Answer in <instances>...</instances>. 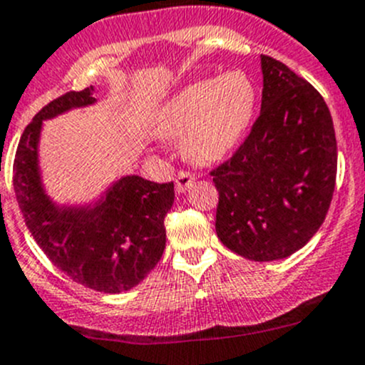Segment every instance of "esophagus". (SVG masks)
I'll return each instance as SVG.
<instances>
[{
	"instance_id": "esophagus-1",
	"label": "esophagus",
	"mask_w": 365,
	"mask_h": 365,
	"mask_svg": "<svg viewBox=\"0 0 365 365\" xmlns=\"http://www.w3.org/2000/svg\"><path fill=\"white\" fill-rule=\"evenodd\" d=\"M193 180H195V175H193V173L186 172V170H180V172L177 173V177H175L177 193H185L186 190H188L190 186L193 185Z\"/></svg>"
}]
</instances>
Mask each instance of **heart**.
Returning a JSON list of instances; mask_svg holds the SVG:
<instances>
[{
    "label": "heart",
    "mask_w": 365,
    "mask_h": 365,
    "mask_svg": "<svg viewBox=\"0 0 365 365\" xmlns=\"http://www.w3.org/2000/svg\"><path fill=\"white\" fill-rule=\"evenodd\" d=\"M256 86L244 71L204 78L170 96L152 121L155 136H182V152L199 165H213L231 154L256 110Z\"/></svg>",
    "instance_id": "1"
}]
</instances>
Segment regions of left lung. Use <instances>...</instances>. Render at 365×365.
<instances>
[{
	"label": "left lung",
	"mask_w": 365,
	"mask_h": 365,
	"mask_svg": "<svg viewBox=\"0 0 365 365\" xmlns=\"http://www.w3.org/2000/svg\"><path fill=\"white\" fill-rule=\"evenodd\" d=\"M262 113L237 152L211 170L217 235L255 262L287 258L324 222L336 177L331 114L317 89L262 55Z\"/></svg>",
	"instance_id": "left-lung-1"
}]
</instances>
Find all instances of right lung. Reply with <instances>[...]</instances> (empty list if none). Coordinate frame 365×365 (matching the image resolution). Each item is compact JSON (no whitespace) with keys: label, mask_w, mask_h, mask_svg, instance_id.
<instances>
[{"label":"right lung","mask_w":365,"mask_h":365,"mask_svg":"<svg viewBox=\"0 0 365 365\" xmlns=\"http://www.w3.org/2000/svg\"><path fill=\"white\" fill-rule=\"evenodd\" d=\"M93 86L44 106L26 125L14 159V192L26 227L55 267L76 283L106 294L136 287L158 265L166 245L165 217L173 182L121 177L95 206L58 207L44 193L39 173L43 120L96 102Z\"/></svg>","instance_id":"add662e5"}]
</instances>
